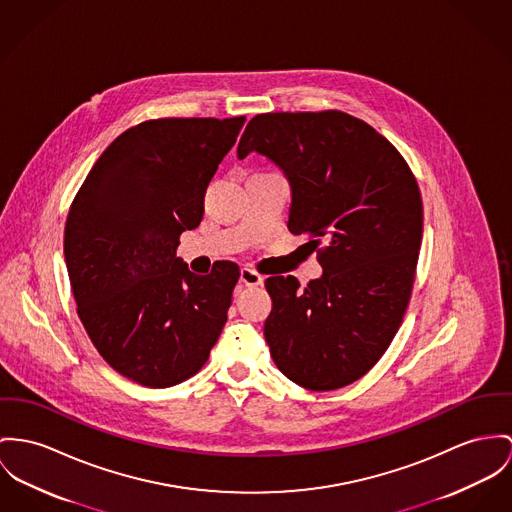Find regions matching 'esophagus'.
Listing matches in <instances>:
<instances>
[{
    "label": "esophagus",
    "mask_w": 512,
    "mask_h": 512,
    "mask_svg": "<svg viewBox=\"0 0 512 512\" xmlns=\"http://www.w3.org/2000/svg\"><path fill=\"white\" fill-rule=\"evenodd\" d=\"M239 282L245 284V286H259V284H263V276L259 275L257 271L249 269V267H243L239 271Z\"/></svg>",
    "instance_id": "34e87169"
}]
</instances>
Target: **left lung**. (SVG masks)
Returning a JSON list of instances; mask_svg holds the SVG:
<instances>
[{
	"label": "left lung",
	"mask_w": 512,
	"mask_h": 512,
	"mask_svg": "<svg viewBox=\"0 0 512 512\" xmlns=\"http://www.w3.org/2000/svg\"><path fill=\"white\" fill-rule=\"evenodd\" d=\"M257 152L282 169L288 230L308 234L323 273L300 288L269 276L265 339L278 370L329 392L362 378L390 347L407 310L423 237L417 181L394 146L341 111L251 118L237 158Z\"/></svg>",
	"instance_id": "obj_1"
}]
</instances>
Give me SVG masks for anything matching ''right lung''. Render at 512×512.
Segmentation results:
<instances>
[{
    "instance_id": "obj_1",
    "label": "right lung",
    "mask_w": 512,
    "mask_h": 512,
    "mask_svg": "<svg viewBox=\"0 0 512 512\" xmlns=\"http://www.w3.org/2000/svg\"><path fill=\"white\" fill-rule=\"evenodd\" d=\"M245 117L158 118L122 132L72 202L64 257L78 315L124 378L175 386L204 366L232 306L239 267L198 276L177 257Z\"/></svg>"
}]
</instances>
